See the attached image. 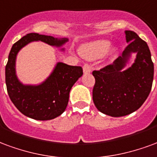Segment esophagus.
<instances>
[{
  "mask_svg": "<svg viewBox=\"0 0 157 157\" xmlns=\"http://www.w3.org/2000/svg\"><path fill=\"white\" fill-rule=\"evenodd\" d=\"M83 69L84 74H89V73L91 72V66L89 63H85V64L83 65Z\"/></svg>",
  "mask_w": 157,
  "mask_h": 157,
  "instance_id": "esophagus-1",
  "label": "esophagus"
}]
</instances>
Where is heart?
<instances>
[{"instance_id": "1", "label": "heart", "mask_w": 157, "mask_h": 157, "mask_svg": "<svg viewBox=\"0 0 157 157\" xmlns=\"http://www.w3.org/2000/svg\"><path fill=\"white\" fill-rule=\"evenodd\" d=\"M110 42L100 40L81 47L80 53L88 59H95L103 57L109 48Z\"/></svg>"}]
</instances>
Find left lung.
Listing matches in <instances>:
<instances>
[{
    "label": "left lung",
    "instance_id": "8db88e82",
    "mask_svg": "<svg viewBox=\"0 0 157 157\" xmlns=\"http://www.w3.org/2000/svg\"><path fill=\"white\" fill-rule=\"evenodd\" d=\"M124 33L129 44L122 56L92 73L95 78L93 101L99 111L112 117L137 110L149 95L154 77V64L147 43L133 31ZM131 52H137L135 63L122 71Z\"/></svg>",
    "mask_w": 157,
    "mask_h": 157
}]
</instances>
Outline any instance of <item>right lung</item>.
<instances>
[{
    "label": "right lung",
    "mask_w": 157,
    "mask_h": 157,
    "mask_svg": "<svg viewBox=\"0 0 157 157\" xmlns=\"http://www.w3.org/2000/svg\"><path fill=\"white\" fill-rule=\"evenodd\" d=\"M33 41H42L51 46L60 47L67 42V38L58 39L38 33H28L15 42L6 65V90L11 102L21 114L37 121H48L64 112L69 92L75 82L83 75V68L80 66L58 63L51 75L40 85H23L16 75V58L21 48Z\"/></svg>",
    "instance_id": "obj_1"
}]
</instances>
